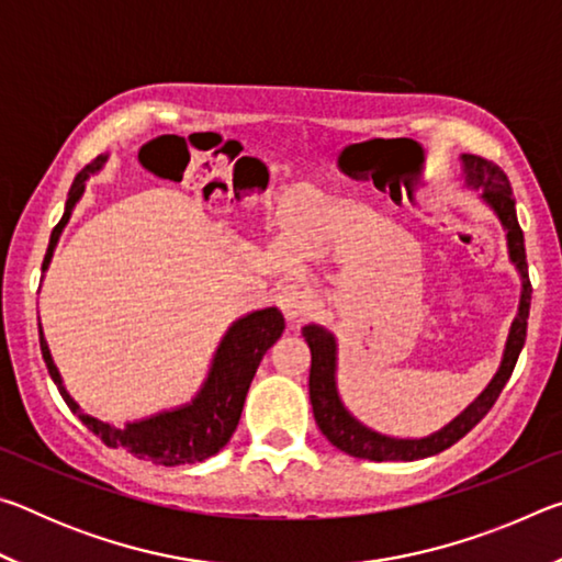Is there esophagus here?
<instances>
[{
    "instance_id": "34e87169",
    "label": "esophagus",
    "mask_w": 562,
    "mask_h": 562,
    "mask_svg": "<svg viewBox=\"0 0 562 562\" xmlns=\"http://www.w3.org/2000/svg\"><path fill=\"white\" fill-rule=\"evenodd\" d=\"M274 302H278V307L282 310L284 319L292 322V325L307 315L310 310V294L304 292L300 284H284V288L278 292V297H274Z\"/></svg>"
}]
</instances>
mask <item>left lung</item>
Returning <instances> with one entry per match:
<instances>
[{"label": "left lung", "mask_w": 562, "mask_h": 562, "mask_svg": "<svg viewBox=\"0 0 562 562\" xmlns=\"http://www.w3.org/2000/svg\"><path fill=\"white\" fill-rule=\"evenodd\" d=\"M463 164V178L465 186L473 190H481L483 203H486L493 213L498 215V221L506 231L508 255L510 262L516 265L520 274V302H518V315L513 319L506 349H503V359L496 376L491 379V384L475 396L463 412L453 418L451 424H446L431 436L424 439H394V436L379 434L369 429L359 422V418L347 412V406L341 404L337 392V339L329 329L319 325L302 327V337L307 341L312 351V367H310V402L312 412H315V422L319 431L327 436L331 446H337L339 451H345L355 459H369V461H416L426 459V456L441 453L453 446L459 439H463L483 416L491 412V406L496 404L503 386L513 374L518 355L522 345H526V329H528V312H530V280H528V262H526V243H522V231L518 225L516 215V201H513L510 180L503 170L491 164V160L481 156H461Z\"/></svg>", "instance_id": "8db88e82"}]
</instances>
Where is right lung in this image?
Instances as JSON below:
<instances>
[{"instance_id": "1", "label": "right lung", "mask_w": 562, "mask_h": 562, "mask_svg": "<svg viewBox=\"0 0 562 562\" xmlns=\"http://www.w3.org/2000/svg\"><path fill=\"white\" fill-rule=\"evenodd\" d=\"M106 160L109 156H99L74 178L61 221L56 223L52 231V240L49 247H46L42 262V272L49 268L54 247L59 243V235L66 223H69L76 203L81 201L89 176L99 173ZM282 329L284 317L278 307H265L235 319L233 325L227 327L221 345H217L211 372H207L201 392L193 396V402L168 408V412H160L148 418H140V422H128L123 429L87 414L74 402L61 382L59 369L54 364L42 327L40 345L46 369H49L54 384L59 386V394L64 396L66 406H69L71 412L81 418V424L87 426L89 431L97 434L103 443L111 446V449H126L128 453L136 456V459L154 461L158 465H183L211 459V456H215L227 441H231L233 431L237 429V422H240L243 404L252 376L258 372L265 351L282 337Z\"/></svg>"}]
</instances>
